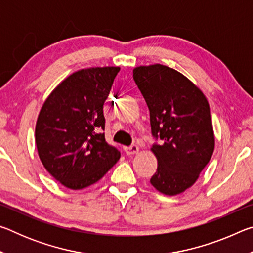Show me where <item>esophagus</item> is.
Listing matches in <instances>:
<instances>
[{
	"label": "esophagus",
	"mask_w": 253,
	"mask_h": 253,
	"mask_svg": "<svg viewBox=\"0 0 253 253\" xmlns=\"http://www.w3.org/2000/svg\"><path fill=\"white\" fill-rule=\"evenodd\" d=\"M124 151L127 154V155H134V154H137L139 151L138 146H136V145H132L130 147H125L124 148Z\"/></svg>",
	"instance_id": "obj_1"
}]
</instances>
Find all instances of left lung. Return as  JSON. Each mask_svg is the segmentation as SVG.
Here are the masks:
<instances>
[{
    "instance_id": "left-lung-1",
    "label": "left lung",
    "mask_w": 253,
    "mask_h": 253,
    "mask_svg": "<svg viewBox=\"0 0 253 253\" xmlns=\"http://www.w3.org/2000/svg\"><path fill=\"white\" fill-rule=\"evenodd\" d=\"M148 106L157 170L151 184L162 194L183 193L198 181L214 152L210 105L203 91L177 70L160 63L134 68Z\"/></svg>"
}]
</instances>
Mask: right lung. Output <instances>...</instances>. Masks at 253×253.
<instances>
[{
    "mask_svg": "<svg viewBox=\"0 0 253 253\" xmlns=\"http://www.w3.org/2000/svg\"><path fill=\"white\" fill-rule=\"evenodd\" d=\"M119 67L74 72L46 97L36 124L38 154L45 169L70 190L95 184L118 162L105 139L102 107Z\"/></svg>",
    "mask_w": 253,
    "mask_h": 253,
    "instance_id": "add662e5",
    "label": "right lung"
}]
</instances>
